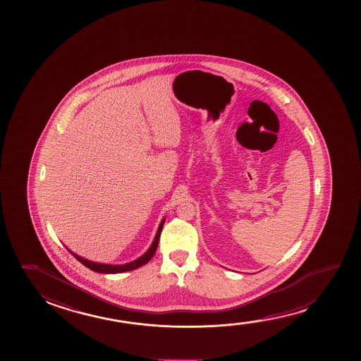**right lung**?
I'll return each mask as SVG.
<instances>
[{"label": "right lung", "instance_id": "right-lung-1", "mask_svg": "<svg viewBox=\"0 0 361 361\" xmlns=\"http://www.w3.org/2000/svg\"><path fill=\"white\" fill-rule=\"evenodd\" d=\"M164 222H165V219H163L161 223H160L157 235L154 238L153 244H152V247H149L148 252H145L143 257H139V259L134 260V262H128V264H124V265H104V264H97V262H89V260H86V259H82V257L76 255V254L70 252V250L69 252H71L81 264H84L85 267H89L90 270H92V271L101 272V274H119V272L130 271V270H134V269H137V267H143L147 262H150V259L154 257V254L157 252V247H158L159 238H160V234H161Z\"/></svg>", "mask_w": 361, "mask_h": 361}]
</instances>
